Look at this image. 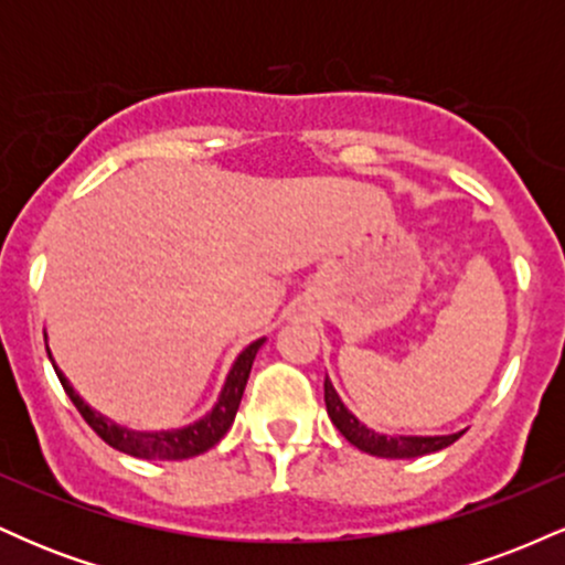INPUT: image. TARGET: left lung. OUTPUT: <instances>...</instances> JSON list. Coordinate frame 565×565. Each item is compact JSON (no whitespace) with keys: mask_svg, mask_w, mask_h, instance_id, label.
<instances>
[{"mask_svg":"<svg viewBox=\"0 0 565 565\" xmlns=\"http://www.w3.org/2000/svg\"><path fill=\"white\" fill-rule=\"evenodd\" d=\"M323 401H327L329 419H332L337 430L345 436L355 449L372 454V457H385V459H412L423 457V454H433L438 449H446L457 440L462 433H451V436H433V438H419V436H380V433L369 430L366 425H361L353 414L348 412L345 404L340 401V395L332 387L329 377L323 380Z\"/></svg>","mask_w":565,"mask_h":565,"instance_id":"8db88e82","label":"left lung"}]
</instances>
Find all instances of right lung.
<instances>
[{
  "label": "right lung",
  "instance_id": "obj_1",
  "mask_svg": "<svg viewBox=\"0 0 565 565\" xmlns=\"http://www.w3.org/2000/svg\"><path fill=\"white\" fill-rule=\"evenodd\" d=\"M263 342L265 340L252 342V345L238 355L236 364L231 369L228 380H225V387L223 393H220L215 408H212L204 419H199V423L188 427H180V430H161V433H135L108 423L106 417H100V414H95L93 408L84 404L79 395H76L74 387L68 385V380L63 377L61 369L55 366V361L53 359L50 361H53L57 380H61L63 391H66L71 404L76 406V412L82 414L84 423L93 427L97 436L106 440L108 446L129 454V457H140V459H188V457H199V454L212 449V446L228 433L233 419H236L238 404H242L246 380H249V372H252V361H255L257 350H260Z\"/></svg>",
  "mask_w": 565,
  "mask_h": 565
}]
</instances>
